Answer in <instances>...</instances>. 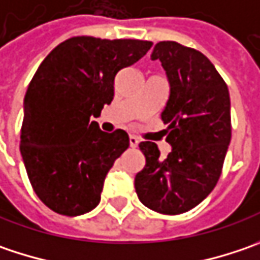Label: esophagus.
Instances as JSON below:
<instances>
[{
	"mask_svg": "<svg viewBox=\"0 0 260 260\" xmlns=\"http://www.w3.org/2000/svg\"><path fill=\"white\" fill-rule=\"evenodd\" d=\"M138 144H140L138 138H137V137H134V135H131V137H129V145H131V147H132V148H135V147H138Z\"/></svg>",
	"mask_w": 260,
	"mask_h": 260,
	"instance_id": "1",
	"label": "esophagus"
}]
</instances>
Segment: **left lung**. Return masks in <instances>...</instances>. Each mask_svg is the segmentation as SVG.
Wrapping results in <instances>:
<instances>
[{"instance_id":"obj_1","label":"left lung","mask_w":260,"mask_h":260,"mask_svg":"<svg viewBox=\"0 0 260 260\" xmlns=\"http://www.w3.org/2000/svg\"><path fill=\"white\" fill-rule=\"evenodd\" d=\"M166 71L170 96L161 112L172 145L160 157L155 142L140 150L145 166L135 190L147 208L176 215L195 208L215 187L232 140L230 94L208 58L177 42H158L151 53Z\"/></svg>"}]
</instances>
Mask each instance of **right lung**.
<instances>
[{
  "label": "right lung",
  "mask_w": 260,
  "mask_h": 260,
  "mask_svg": "<svg viewBox=\"0 0 260 260\" xmlns=\"http://www.w3.org/2000/svg\"><path fill=\"white\" fill-rule=\"evenodd\" d=\"M151 46L77 36L39 65L24 96L20 152L33 190L52 211L75 217L99 205L105 177L129 137L123 129L103 132L90 118L113 100L115 75Z\"/></svg>",
  "instance_id": "right-lung-1"
}]
</instances>
